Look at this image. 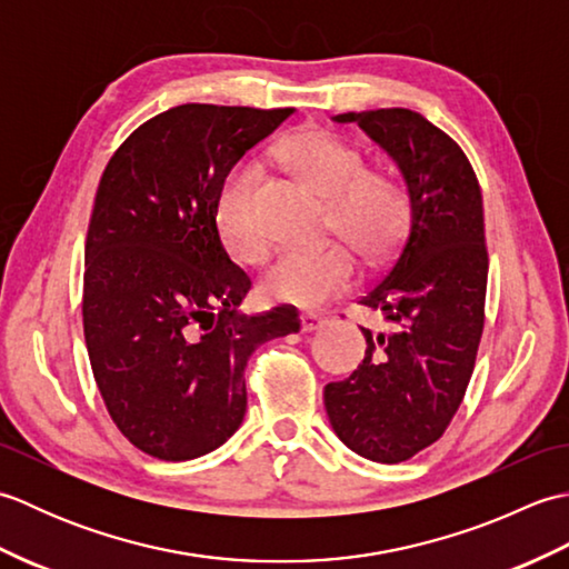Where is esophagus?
Returning <instances> with one entry per match:
<instances>
[{"label":"esophagus","instance_id":"1","mask_svg":"<svg viewBox=\"0 0 569 569\" xmlns=\"http://www.w3.org/2000/svg\"><path fill=\"white\" fill-rule=\"evenodd\" d=\"M325 322L328 320L318 316V312H303V316H300V328H303V332H316L322 328Z\"/></svg>","mask_w":569,"mask_h":569}]
</instances>
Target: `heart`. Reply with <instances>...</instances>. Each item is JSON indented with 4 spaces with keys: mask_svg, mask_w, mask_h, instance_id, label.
Returning a JSON list of instances; mask_svg holds the SVG:
<instances>
[{
    "mask_svg": "<svg viewBox=\"0 0 569 569\" xmlns=\"http://www.w3.org/2000/svg\"><path fill=\"white\" fill-rule=\"evenodd\" d=\"M278 159L330 200L332 220L361 257L373 261L401 239L408 220V196L393 178L361 171V156L330 131L303 129L278 143ZM257 168L234 166L217 198L214 222L224 249L239 261H259L269 239L253 212ZM355 276V259L342 244L322 249H283L263 271L266 298L293 306H320L340 293Z\"/></svg>",
    "mask_w": 569,
    "mask_h": 569,
    "instance_id": "b5f03b06",
    "label": "heart"
}]
</instances>
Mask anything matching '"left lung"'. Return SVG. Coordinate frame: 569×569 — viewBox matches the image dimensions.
Listing matches in <instances>:
<instances>
[{"mask_svg": "<svg viewBox=\"0 0 569 569\" xmlns=\"http://www.w3.org/2000/svg\"><path fill=\"white\" fill-rule=\"evenodd\" d=\"M332 119L359 124L408 190L406 237L359 300L389 330L361 328V365L325 386L337 438L371 462L396 465L442 438L475 371L489 273L485 208L465 151L422 114L391 107Z\"/></svg>", "mask_w": 569, "mask_h": 569, "instance_id": "left-lung-1", "label": "left lung"}]
</instances>
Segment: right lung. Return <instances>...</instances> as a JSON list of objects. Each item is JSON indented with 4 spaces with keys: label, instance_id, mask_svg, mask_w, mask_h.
Wrapping results in <instances>:
<instances>
[{
    "label": "right lung",
    "instance_id": "add662e5",
    "mask_svg": "<svg viewBox=\"0 0 569 569\" xmlns=\"http://www.w3.org/2000/svg\"><path fill=\"white\" fill-rule=\"evenodd\" d=\"M291 114L178 104L104 168L84 241V345L114 426L151 457L186 462L232 438L253 349L300 330L293 306L239 310L251 281L214 222L229 171Z\"/></svg>",
    "mask_w": 569,
    "mask_h": 569
}]
</instances>
